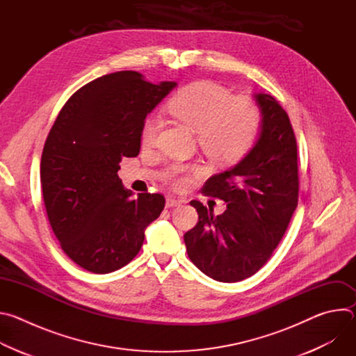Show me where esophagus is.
Returning a JSON list of instances; mask_svg holds the SVG:
<instances>
[{
    "instance_id": "34e87169",
    "label": "esophagus",
    "mask_w": 356,
    "mask_h": 356,
    "mask_svg": "<svg viewBox=\"0 0 356 356\" xmlns=\"http://www.w3.org/2000/svg\"><path fill=\"white\" fill-rule=\"evenodd\" d=\"M181 200H177V198H175V197H168L166 198V207L168 209H172V207H177V206H180L181 204Z\"/></svg>"
}]
</instances>
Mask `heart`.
<instances>
[{"label": "heart", "instance_id": "b5f03b06", "mask_svg": "<svg viewBox=\"0 0 356 356\" xmlns=\"http://www.w3.org/2000/svg\"><path fill=\"white\" fill-rule=\"evenodd\" d=\"M169 113L197 134L204 154L220 165H232L245 158L255 145L261 128V111L249 97H232L231 91L213 81H195L183 87L168 103ZM162 122L149 115L140 131L142 143H156ZM190 169L176 165L168 181L186 187Z\"/></svg>", "mask_w": 356, "mask_h": 356}]
</instances>
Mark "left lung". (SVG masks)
Returning a JSON list of instances; mask_svg holds the SVG:
<instances>
[{
    "label": "left lung",
    "mask_w": 356,
    "mask_h": 356,
    "mask_svg": "<svg viewBox=\"0 0 356 356\" xmlns=\"http://www.w3.org/2000/svg\"><path fill=\"white\" fill-rule=\"evenodd\" d=\"M262 114L261 134L249 154L211 176L201 191L227 210L193 200L198 222L184 234L187 255L209 277L234 283L255 275L272 257L298 202L297 143L287 113L265 92L253 94Z\"/></svg>",
    "instance_id": "1"
}]
</instances>
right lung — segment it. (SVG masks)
<instances>
[{"label":"right lung","mask_w":356,"mask_h":356,"mask_svg":"<svg viewBox=\"0 0 356 356\" xmlns=\"http://www.w3.org/2000/svg\"><path fill=\"white\" fill-rule=\"evenodd\" d=\"M175 87L131 70L98 77L67 99L46 138L40 184L47 218L66 255L88 272L129 264L165 209L162 194L134 198L117 172L124 158L138 156L146 115Z\"/></svg>","instance_id":"add662e5"}]
</instances>
